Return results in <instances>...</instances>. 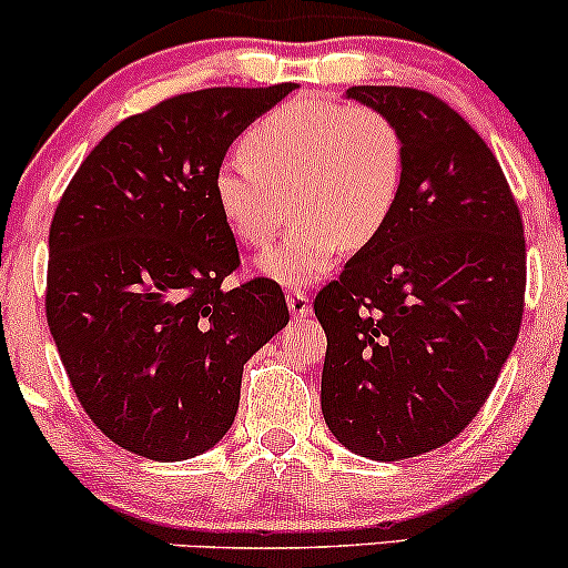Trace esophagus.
I'll use <instances>...</instances> for the list:
<instances>
[{
	"mask_svg": "<svg viewBox=\"0 0 568 568\" xmlns=\"http://www.w3.org/2000/svg\"><path fill=\"white\" fill-rule=\"evenodd\" d=\"M288 310L293 317H306L312 315V302L304 291H291L288 293Z\"/></svg>",
	"mask_w": 568,
	"mask_h": 568,
	"instance_id": "1",
	"label": "esophagus"
}]
</instances>
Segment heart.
Wrapping results in <instances>:
<instances>
[{"instance_id": "heart-1", "label": "heart", "mask_w": 568, "mask_h": 568, "mask_svg": "<svg viewBox=\"0 0 568 568\" xmlns=\"http://www.w3.org/2000/svg\"><path fill=\"white\" fill-rule=\"evenodd\" d=\"M243 158L213 175L221 219L240 243H272L288 200L296 224L256 270L280 285H306L334 270L342 247L361 251L393 219L406 146L387 114L331 98H293L245 133Z\"/></svg>"}]
</instances>
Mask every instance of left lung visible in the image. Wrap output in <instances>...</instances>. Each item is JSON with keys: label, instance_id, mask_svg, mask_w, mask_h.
<instances>
[{"label": "left lung", "instance_id": "1", "mask_svg": "<svg viewBox=\"0 0 568 568\" xmlns=\"http://www.w3.org/2000/svg\"><path fill=\"white\" fill-rule=\"evenodd\" d=\"M344 95L395 122L406 175L384 232L315 298L321 406L344 448L397 462L454 440L497 384L524 315V224L497 158L448 103L393 84Z\"/></svg>", "mask_w": 568, "mask_h": 568}]
</instances>
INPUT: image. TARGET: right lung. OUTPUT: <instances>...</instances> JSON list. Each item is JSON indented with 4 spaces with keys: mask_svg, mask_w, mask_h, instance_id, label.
I'll return each mask as SVG.
<instances>
[{
    "mask_svg": "<svg viewBox=\"0 0 568 568\" xmlns=\"http://www.w3.org/2000/svg\"><path fill=\"white\" fill-rule=\"evenodd\" d=\"M291 90L207 88L128 116L58 202L50 334L82 408L128 452L154 462L211 452L237 416L243 366L288 325L277 283L224 285L240 256L213 175Z\"/></svg>",
    "mask_w": 568,
    "mask_h": 568,
    "instance_id": "right-lung-1",
    "label": "right lung"
}]
</instances>
